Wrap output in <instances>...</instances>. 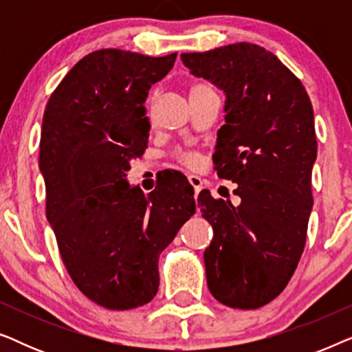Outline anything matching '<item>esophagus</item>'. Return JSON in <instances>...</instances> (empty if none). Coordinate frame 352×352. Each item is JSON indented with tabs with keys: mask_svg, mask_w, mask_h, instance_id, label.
Wrapping results in <instances>:
<instances>
[{
	"mask_svg": "<svg viewBox=\"0 0 352 352\" xmlns=\"http://www.w3.org/2000/svg\"><path fill=\"white\" fill-rule=\"evenodd\" d=\"M187 179H189L190 186L194 187L195 194H199V192L201 190V187H204V181H201V177L195 176V175H189V177H187Z\"/></svg>",
	"mask_w": 352,
	"mask_h": 352,
	"instance_id": "1",
	"label": "esophagus"
}]
</instances>
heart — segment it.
I'll return each mask as SVG.
<instances>
[{
	"mask_svg": "<svg viewBox=\"0 0 352 352\" xmlns=\"http://www.w3.org/2000/svg\"><path fill=\"white\" fill-rule=\"evenodd\" d=\"M210 91H213V88H211V86H208L206 83H194L190 86L189 94L210 93ZM179 160L187 166H195L197 163H199V153L192 152V151H181L179 152Z\"/></svg>",
	"mask_w": 352,
	"mask_h": 352,
	"instance_id": "b5f03b06",
	"label": "heart"
}]
</instances>
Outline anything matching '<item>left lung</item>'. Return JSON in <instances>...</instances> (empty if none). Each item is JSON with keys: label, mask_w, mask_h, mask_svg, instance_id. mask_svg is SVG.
I'll use <instances>...</instances> for the list:
<instances>
[{"label": "left lung", "mask_w": 352, "mask_h": 352, "mask_svg": "<svg viewBox=\"0 0 352 352\" xmlns=\"http://www.w3.org/2000/svg\"><path fill=\"white\" fill-rule=\"evenodd\" d=\"M192 75L226 94L214 170L237 184L240 204L199 194L213 228L205 250L208 288L235 309H256L282 293L305 250L317 157L314 112L301 81L272 52L235 43L181 54Z\"/></svg>", "instance_id": "1"}]
</instances>
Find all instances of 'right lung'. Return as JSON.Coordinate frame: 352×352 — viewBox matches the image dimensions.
I'll list each match as a JSON object with an SVG mask.
<instances>
[{
    "label": "right lung",
    "instance_id": "obj_1",
    "mask_svg": "<svg viewBox=\"0 0 352 352\" xmlns=\"http://www.w3.org/2000/svg\"><path fill=\"white\" fill-rule=\"evenodd\" d=\"M176 56L91 52L60 81L43 115L46 218L72 280L107 309H133L157 295L160 253L195 213L184 176L182 186L147 195L126 181L129 162L147 147L148 89Z\"/></svg>",
    "mask_w": 352,
    "mask_h": 352
}]
</instances>
